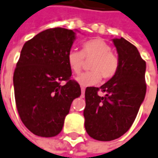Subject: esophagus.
<instances>
[{
  "instance_id": "34e87169",
  "label": "esophagus",
  "mask_w": 158,
  "mask_h": 158,
  "mask_svg": "<svg viewBox=\"0 0 158 158\" xmlns=\"http://www.w3.org/2000/svg\"><path fill=\"white\" fill-rule=\"evenodd\" d=\"M81 93H85V88H84V87H81Z\"/></svg>"
}]
</instances>
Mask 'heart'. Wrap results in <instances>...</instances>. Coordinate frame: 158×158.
<instances>
[{
	"instance_id": "b5f03b06",
	"label": "heart",
	"mask_w": 158,
	"mask_h": 158,
	"mask_svg": "<svg viewBox=\"0 0 158 158\" xmlns=\"http://www.w3.org/2000/svg\"><path fill=\"white\" fill-rule=\"evenodd\" d=\"M111 47L102 39H94L85 42L82 50H70L67 54V62L72 72L79 74L81 71L84 59H92L89 64L90 71L82 73L76 81L83 87L95 85L101 79L112 78L118 69V59L111 52Z\"/></svg>"
}]
</instances>
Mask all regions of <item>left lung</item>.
Here are the masks:
<instances>
[{
    "mask_svg": "<svg viewBox=\"0 0 158 158\" xmlns=\"http://www.w3.org/2000/svg\"><path fill=\"white\" fill-rule=\"evenodd\" d=\"M112 40L118 55L116 74L100 88L88 87L85 91V128L99 141L118 138L130 128L147 91L146 61L137 49L122 37ZM98 90L105 95L99 96Z\"/></svg>",
    "mask_w": 158,
    "mask_h": 158,
    "instance_id": "1",
    "label": "left lung"
}]
</instances>
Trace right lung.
Returning <instances> with one entry per match:
<instances>
[{
	"label": "right lung",
	"mask_w": 158,
	"mask_h": 158,
	"mask_svg": "<svg viewBox=\"0 0 158 158\" xmlns=\"http://www.w3.org/2000/svg\"><path fill=\"white\" fill-rule=\"evenodd\" d=\"M75 39L72 30L53 28L22 47L13 74L14 96L22 123L36 136H57L73 99L81 94L79 83L70 79L67 62Z\"/></svg>",
	"instance_id": "1"
}]
</instances>
